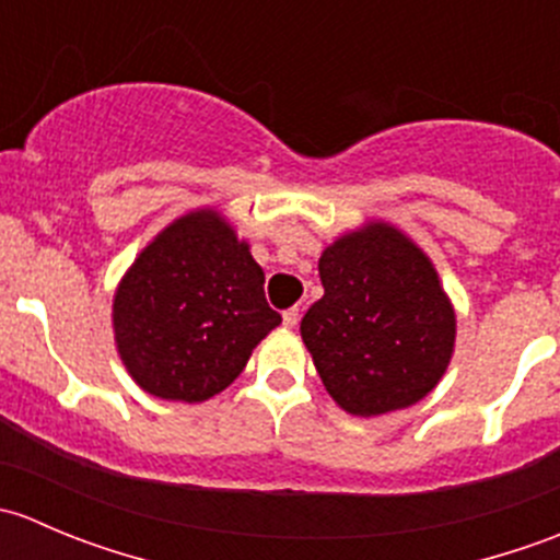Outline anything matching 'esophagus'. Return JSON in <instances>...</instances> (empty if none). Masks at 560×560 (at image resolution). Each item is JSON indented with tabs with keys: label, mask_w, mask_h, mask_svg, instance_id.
<instances>
[{
	"label": "esophagus",
	"mask_w": 560,
	"mask_h": 560,
	"mask_svg": "<svg viewBox=\"0 0 560 560\" xmlns=\"http://www.w3.org/2000/svg\"><path fill=\"white\" fill-rule=\"evenodd\" d=\"M281 319H284L287 327H295L298 319H301V312H298V308H287V312L281 314Z\"/></svg>",
	"instance_id": "1"
}]
</instances>
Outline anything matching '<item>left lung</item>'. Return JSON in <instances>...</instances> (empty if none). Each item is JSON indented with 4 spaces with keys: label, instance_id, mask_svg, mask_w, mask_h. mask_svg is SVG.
Wrapping results in <instances>:
<instances>
[{
    "label": "left lung",
    "instance_id": "left-lung-1",
    "mask_svg": "<svg viewBox=\"0 0 560 560\" xmlns=\"http://www.w3.org/2000/svg\"><path fill=\"white\" fill-rule=\"evenodd\" d=\"M319 279L325 295L301 336L332 400L374 417L425 398L455 347V312L431 259L389 224H369L322 252Z\"/></svg>",
    "mask_w": 560,
    "mask_h": 560
}]
</instances>
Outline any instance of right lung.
Instances as JSON below:
<instances>
[{"mask_svg":"<svg viewBox=\"0 0 560 560\" xmlns=\"http://www.w3.org/2000/svg\"><path fill=\"white\" fill-rule=\"evenodd\" d=\"M265 273L213 211L173 222L140 252L113 301L118 354L145 393L208 400L233 385L281 322Z\"/></svg>","mask_w":560,"mask_h":560,"instance_id":"1","label":"right lung"}]
</instances>
